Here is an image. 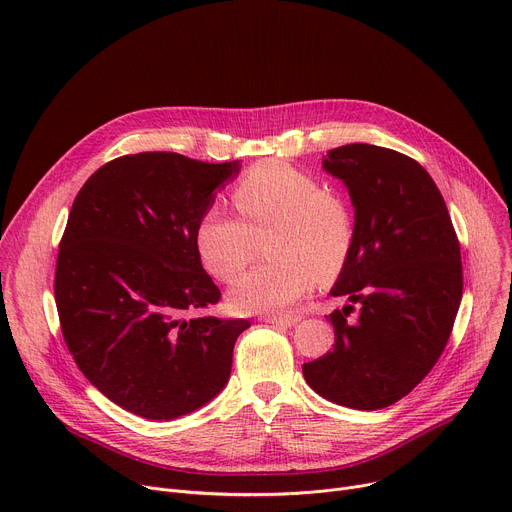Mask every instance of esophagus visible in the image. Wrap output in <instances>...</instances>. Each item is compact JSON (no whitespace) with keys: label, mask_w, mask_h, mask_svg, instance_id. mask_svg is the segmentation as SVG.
<instances>
[{"label":"esophagus","mask_w":512,"mask_h":512,"mask_svg":"<svg viewBox=\"0 0 512 512\" xmlns=\"http://www.w3.org/2000/svg\"><path fill=\"white\" fill-rule=\"evenodd\" d=\"M299 319H301V315H272V317L267 315V317H263L265 324H276V326H286V328L297 324Z\"/></svg>","instance_id":"34e87169"}]
</instances>
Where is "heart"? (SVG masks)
I'll return each mask as SVG.
<instances>
[{
	"label": "heart",
	"instance_id": "b5f03b06",
	"mask_svg": "<svg viewBox=\"0 0 512 512\" xmlns=\"http://www.w3.org/2000/svg\"><path fill=\"white\" fill-rule=\"evenodd\" d=\"M240 218L207 207L195 228V247L205 270L232 282L251 263L257 240L267 238L272 263L255 267L230 288L240 313H280L311 290L315 274L332 278L355 247V211L338 188L313 172L267 159L249 168L232 188Z\"/></svg>",
	"mask_w": 512,
	"mask_h": 512
}]
</instances>
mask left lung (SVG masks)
Instances as JSON below:
<instances>
[{"label": "left lung", "mask_w": 512, "mask_h": 512, "mask_svg": "<svg viewBox=\"0 0 512 512\" xmlns=\"http://www.w3.org/2000/svg\"><path fill=\"white\" fill-rule=\"evenodd\" d=\"M324 168L355 205V247L330 292L351 305L330 313L334 348L303 373L336 405L384 409L444 353L463 297L461 245L436 182L409 155L355 143L328 151Z\"/></svg>", "instance_id": "left-lung-1"}]
</instances>
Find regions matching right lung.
<instances>
[{"label":"right lung","instance_id":"obj_1","mask_svg":"<svg viewBox=\"0 0 512 512\" xmlns=\"http://www.w3.org/2000/svg\"><path fill=\"white\" fill-rule=\"evenodd\" d=\"M238 170L168 151L122 155L72 203L53 280L62 336L85 378L134 415L193 413L230 378L251 321L201 313L222 292L203 270L195 228Z\"/></svg>","mask_w":512,"mask_h":512}]
</instances>
